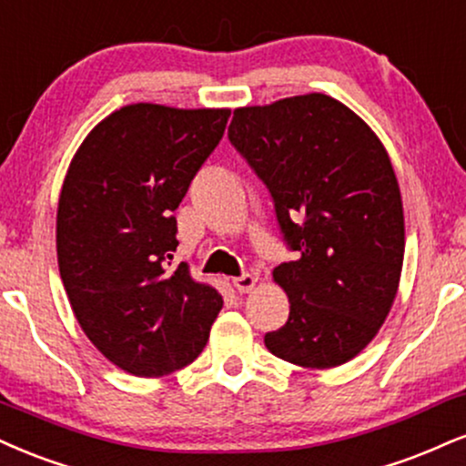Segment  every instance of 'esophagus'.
I'll use <instances>...</instances> for the list:
<instances>
[{"label": "esophagus", "instance_id": "obj_1", "mask_svg": "<svg viewBox=\"0 0 466 466\" xmlns=\"http://www.w3.org/2000/svg\"><path fill=\"white\" fill-rule=\"evenodd\" d=\"M256 282H258V278L249 276V273H245V276H238V278L232 279L234 289H237L238 293H249V290H254Z\"/></svg>", "mask_w": 466, "mask_h": 466}]
</instances>
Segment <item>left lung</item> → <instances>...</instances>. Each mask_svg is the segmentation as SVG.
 Masks as SVG:
<instances>
[{
	"mask_svg": "<svg viewBox=\"0 0 466 466\" xmlns=\"http://www.w3.org/2000/svg\"><path fill=\"white\" fill-rule=\"evenodd\" d=\"M228 137L267 184L299 254L273 268L290 312L265 336L267 350L304 369L350 362L380 332L400 289L406 229L389 151L323 93L237 108Z\"/></svg>",
	"mask_w": 466,
	"mask_h": 466,
	"instance_id": "obj_1",
	"label": "left lung"
}]
</instances>
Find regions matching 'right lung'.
<instances>
[{"label":"right lung","instance_id":"right-lung-1","mask_svg":"<svg viewBox=\"0 0 466 466\" xmlns=\"http://www.w3.org/2000/svg\"><path fill=\"white\" fill-rule=\"evenodd\" d=\"M229 108L130 104L88 132L66 169L56 251L88 340L137 378H160L201 354L223 306L215 287L171 267L173 210L221 141Z\"/></svg>","mask_w":466,"mask_h":466}]
</instances>
